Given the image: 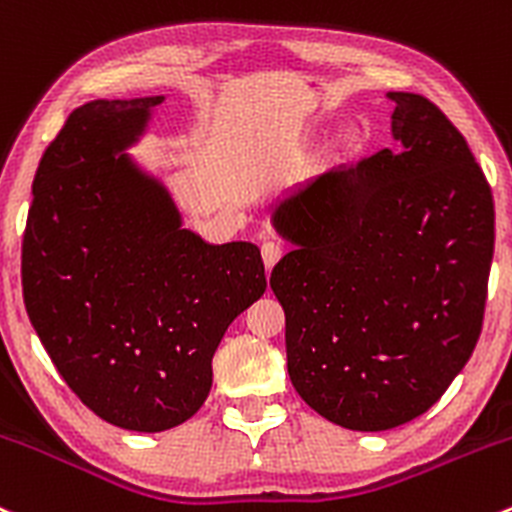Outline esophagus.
Segmentation results:
<instances>
[{
  "label": "esophagus",
  "mask_w": 512,
  "mask_h": 512,
  "mask_svg": "<svg viewBox=\"0 0 512 512\" xmlns=\"http://www.w3.org/2000/svg\"><path fill=\"white\" fill-rule=\"evenodd\" d=\"M282 245L274 240H267L262 242V260H265V267L270 270V267H274L279 262V257H282Z\"/></svg>",
  "instance_id": "34e87169"
}]
</instances>
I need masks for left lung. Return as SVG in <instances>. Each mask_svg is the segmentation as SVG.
Masks as SVG:
<instances>
[{"instance_id":"obj_1","label":"left lung","mask_w":512,"mask_h":512,"mask_svg":"<svg viewBox=\"0 0 512 512\" xmlns=\"http://www.w3.org/2000/svg\"><path fill=\"white\" fill-rule=\"evenodd\" d=\"M395 102V149L338 166L274 211L294 242L270 284L301 400L383 432L439 400L476 348L496 238L493 193L434 102Z\"/></svg>"}]
</instances>
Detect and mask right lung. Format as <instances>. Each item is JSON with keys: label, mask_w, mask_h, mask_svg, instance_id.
Instances as JSON below:
<instances>
[{"label": "right lung", "mask_w": 512, "mask_h": 512, "mask_svg": "<svg viewBox=\"0 0 512 512\" xmlns=\"http://www.w3.org/2000/svg\"><path fill=\"white\" fill-rule=\"evenodd\" d=\"M164 100L68 115L34 176L21 242L26 314L66 385L105 422L164 432L206 402L225 328L265 294L260 247L208 245L122 149Z\"/></svg>", "instance_id": "right-lung-1"}]
</instances>
